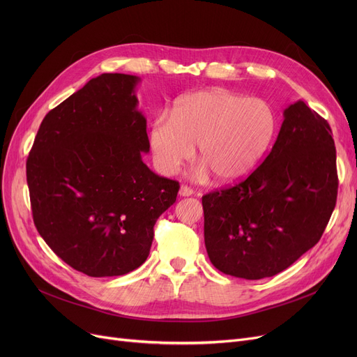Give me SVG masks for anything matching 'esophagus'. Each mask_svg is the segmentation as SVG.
<instances>
[{"label":"esophagus","mask_w":357,"mask_h":357,"mask_svg":"<svg viewBox=\"0 0 357 357\" xmlns=\"http://www.w3.org/2000/svg\"><path fill=\"white\" fill-rule=\"evenodd\" d=\"M192 194H194V190L190 188V186H186V185H182V186H181V190H179V195H181V197H190V195H192Z\"/></svg>","instance_id":"34e87169"}]
</instances>
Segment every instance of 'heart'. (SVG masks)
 <instances>
[{
	"mask_svg": "<svg viewBox=\"0 0 357 357\" xmlns=\"http://www.w3.org/2000/svg\"><path fill=\"white\" fill-rule=\"evenodd\" d=\"M278 130L275 108L260 98L214 88L185 93L171 109V120L156 119L149 144L163 175H176L198 146L204 163L197 176L208 171L218 181L233 182L249 175L271 147Z\"/></svg>",
	"mask_w": 357,
	"mask_h": 357,
	"instance_id": "1",
	"label": "heart"
}]
</instances>
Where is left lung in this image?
<instances>
[{
	"mask_svg": "<svg viewBox=\"0 0 357 357\" xmlns=\"http://www.w3.org/2000/svg\"><path fill=\"white\" fill-rule=\"evenodd\" d=\"M337 188L330 124L304 101L288 105L261 165L245 181L202 197L211 264L243 279L285 271L321 238Z\"/></svg>",
	"mask_w": 357,
	"mask_h": 357,
	"instance_id": "1",
	"label": "left lung"
}]
</instances>
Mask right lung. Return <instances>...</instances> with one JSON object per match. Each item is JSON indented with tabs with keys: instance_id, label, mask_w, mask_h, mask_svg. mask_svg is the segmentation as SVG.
Returning a JSON list of instances; mask_svg holds the SVG:
<instances>
[{
	"instance_id": "obj_1",
	"label": "right lung",
	"mask_w": 357,
	"mask_h": 357,
	"mask_svg": "<svg viewBox=\"0 0 357 357\" xmlns=\"http://www.w3.org/2000/svg\"><path fill=\"white\" fill-rule=\"evenodd\" d=\"M137 77L102 73L43 119L29 153L34 226L65 264L92 278L144 264L179 182L142 160L150 144Z\"/></svg>"
}]
</instances>
